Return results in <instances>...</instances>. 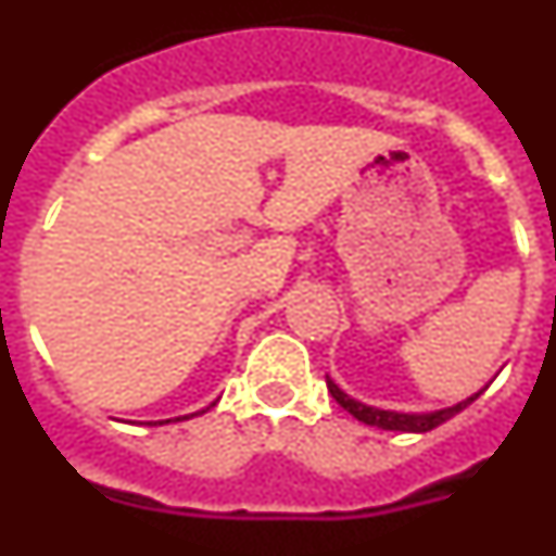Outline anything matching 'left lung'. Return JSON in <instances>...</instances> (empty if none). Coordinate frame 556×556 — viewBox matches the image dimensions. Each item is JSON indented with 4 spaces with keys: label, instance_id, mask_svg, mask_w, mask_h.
<instances>
[{
    "label": "left lung",
    "instance_id": "obj_1",
    "mask_svg": "<svg viewBox=\"0 0 556 556\" xmlns=\"http://www.w3.org/2000/svg\"><path fill=\"white\" fill-rule=\"evenodd\" d=\"M326 384H328V392L333 395V401H337L342 409L351 412L356 420H362V424L367 426H376V429H384V431H412V434H424V431H431L437 429L440 424H445V420H451L454 415H459L465 406H470L476 401V397L481 395L484 390H479L476 395L465 397V401H459V404L454 406H445V409H434V412H392V409H378V406H367L362 404V401H356V397L348 395L345 390H339L337 384H333V378L326 376Z\"/></svg>",
    "mask_w": 556,
    "mask_h": 556
}]
</instances>
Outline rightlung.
<instances>
[{"mask_svg":"<svg viewBox=\"0 0 556 556\" xmlns=\"http://www.w3.org/2000/svg\"><path fill=\"white\" fill-rule=\"evenodd\" d=\"M214 406V404H211ZM205 412V409H203ZM203 412H194V415H203ZM175 420H189V415H184V417H175ZM166 424H169V420H166Z\"/></svg>","mask_w":556,"mask_h":556,"instance_id":"right-lung-1","label":"right lung"}]
</instances>
